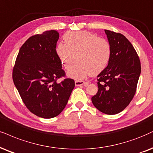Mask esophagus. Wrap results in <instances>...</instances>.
Segmentation results:
<instances>
[{"instance_id": "esophagus-1", "label": "esophagus", "mask_w": 153, "mask_h": 153, "mask_svg": "<svg viewBox=\"0 0 153 153\" xmlns=\"http://www.w3.org/2000/svg\"><path fill=\"white\" fill-rule=\"evenodd\" d=\"M88 84V82H84V81H82V80H76L75 81V85L76 86H87Z\"/></svg>"}]
</instances>
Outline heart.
<instances>
[{"instance_id": "heart-1", "label": "heart", "mask_w": 153, "mask_h": 153, "mask_svg": "<svg viewBox=\"0 0 153 153\" xmlns=\"http://www.w3.org/2000/svg\"><path fill=\"white\" fill-rule=\"evenodd\" d=\"M65 42L58 43L56 53L68 74L76 79L97 75L107 67L111 56V47L106 39L88 31L69 32L63 36Z\"/></svg>"}]
</instances>
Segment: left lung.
<instances>
[{"label":"left lung","mask_w":153,"mask_h":153,"mask_svg":"<svg viewBox=\"0 0 153 153\" xmlns=\"http://www.w3.org/2000/svg\"><path fill=\"white\" fill-rule=\"evenodd\" d=\"M111 47L108 66L98 75V92L91 98L98 110L108 115L123 111L134 97L141 72L140 61L122 34L105 30Z\"/></svg>","instance_id":"1"}]
</instances>
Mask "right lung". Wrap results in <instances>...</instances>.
Returning <instances> with one entry per match:
<instances>
[{
  "label": "right lung",
  "mask_w": 153,
  "mask_h": 153,
  "mask_svg": "<svg viewBox=\"0 0 153 153\" xmlns=\"http://www.w3.org/2000/svg\"><path fill=\"white\" fill-rule=\"evenodd\" d=\"M59 33L48 30L22 45L13 69L15 86L27 108L44 118L58 116L68 102L74 80L66 77L56 53ZM65 77L59 83L57 80Z\"/></svg>",
  "instance_id": "1"
}]
</instances>
